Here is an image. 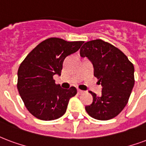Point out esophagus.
I'll list each match as a JSON object with an SVG mask.
<instances>
[{"mask_svg": "<svg viewBox=\"0 0 146 146\" xmlns=\"http://www.w3.org/2000/svg\"><path fill=\"white\" fill-rule=\"evenodd\" d=\"M77 92H78L79 94H83V93H84V90H81L78 89L77 90Z\"/></svg>", "mask_w": 146, "mask_h": 146, "instance_id": "34e87169", "label": "esophagus"}]
</instances>
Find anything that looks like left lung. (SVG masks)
<instances>
[{
    "label": "left lung",
    "mask_w": 146,
    "mask_h": 146,
    "mask_svg": "<svg viewBox=\"0 0 146 146\" xmlns=\"http://www.w3.org/2000/svg\"><path fill=\"white\" fill-rule=\"evenodd\" d=\"M80 56L87 57L94 66V74L101 83L99 96H93L85 107L90 117L100 121L116 117L127 104L135 84L134 66L120 49L100 39L85 42Z\"/></svg>",
    "instance_id": "left-lung-1"
}]
</instances>
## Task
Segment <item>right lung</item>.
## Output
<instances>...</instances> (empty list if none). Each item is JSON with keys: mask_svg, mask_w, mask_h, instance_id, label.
<instances>
[{"mask_svg": "<svg viewBox=\"0 0 146 146\" xmlns=\"http://www.w3.org/2000/svg\"><path fill=\"white\" fill-rule=\"evenodd\" d=\"M84 42L50 38L38 44L24 59L18 71V90L26 108L40 120L62 117L76 87L63 89L54 75H61L65 59L78 51Z\"/></svg>", "mask_w": 146, "mask_h": 146, "instance_id": "right-lung-1", "label": "right lung"}]
</instances>
